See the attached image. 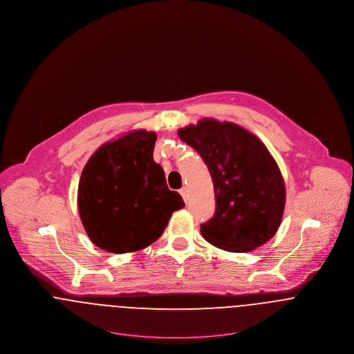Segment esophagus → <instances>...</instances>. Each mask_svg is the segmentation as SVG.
<instances>
[{"instance_id": "obj_1", "label": "esophagus", "mask_w": 354, "mask_h": 354, "mask_svg": "<svg viewBox=\"0 0 354 354\" xmlns=\"http://www.w3.org/2000/svg\"><path fill=\"white\" fill-rule=\"evenodd\" d=\"M179 192H180V195H182V196H183V199H185V201H187V196H188L187 188L183 187V188H182V189H180V191H179Z\"/></svg>"}]
</instances>
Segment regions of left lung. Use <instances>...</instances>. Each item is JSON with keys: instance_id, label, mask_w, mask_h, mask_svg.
<instances>
[{"instance_id": "1", "label": "left lung", "mask_w": 354, "mask_h": 354, "mask_svg": "<svg viewBox=\"0 0 354 354\" xmlns=\"http://www.w3.org/2000/svg\"><path fill=\"white\" fill-rule=\"evenodd\" d=\"M206 163L214 183L215 214L203 225L218 249L249 252L265 245L282 222L286 189L279 167L265 145L230 122L203 119L178 131Z\"/></svg>"}]
</instances>
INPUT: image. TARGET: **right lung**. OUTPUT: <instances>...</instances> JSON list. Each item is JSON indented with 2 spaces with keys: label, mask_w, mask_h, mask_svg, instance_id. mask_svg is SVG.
<instances>
[{
  "label": "right lung",
  "mask_w": 354,
  "mask_h": 354,
  "mask_svg": "<svg viewBox=\"0 0 354 354\" xmlns=\"http://www.w3.org/2000/svg\"><path fill=\"white\" fill-rule=\"evenodd\" d=\"M156 133L138 129L100 147L86 162L77 191L80 219L100 249L123 254L145 249L185 207L153 160Z\"/></svg>",
  "instance_id": "obj_1"
}]
</instances>
